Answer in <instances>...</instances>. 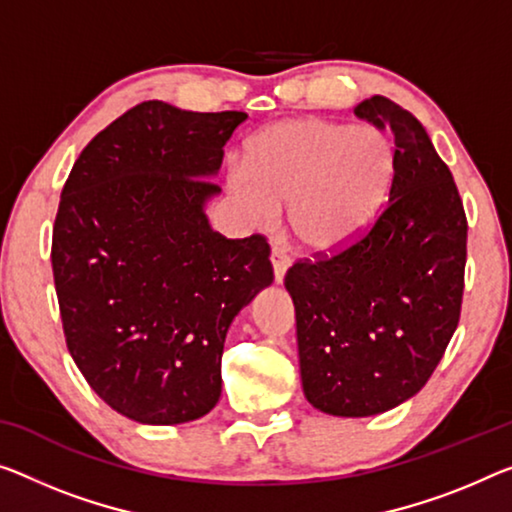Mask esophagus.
Here are the masks:
<instances>
[{
  "instance_id": "1",
  "label": "esophagus",
  "mask_w": 512,
  "mask_h": 512,
  "mask_svg": "<svg viewBox=\"0 0 512 512\" xmlns=\"http://www.w3.org/2000/svg\"><path fill=\"white\" fill-rule=\"evenodd\" d=\"M270 258H272V265H274V281L281 283L283 281V274H286L288 265H290V256H288L286 247H283L281 242H274Z\"/></svg>"
}]
</instances>
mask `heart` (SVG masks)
<instances>
[{"label": "heart", "instance_id": "obj_1", "mask_svg": "<svg viewBox=\"0 0 512 512\" xmlns=\"http://www.w3.org/2000/svg\"><path fill=\"white\" fill-rule=\"evenodd\" d=\"M391 167V146L377 132L295 119L247 141L233 190L258 215L290 208V226L306 249L336 251L371 224Z\"/></svg>", "mask_w": 512, "mask_h": 512}]
</instances>
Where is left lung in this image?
Masks as SVG:
<instances>
[{"instance_id":"obj_1","label":"left lung","mask_w":512,"mask_h":512,"mask_svg":"<svg viewBox=\"0 0 512 512\" xmlns=\"http://www.w3.org/2000/svg\"><path fill=\"white\" fill-rule=\"evenodd\" d=\"M355 116L393 135L389 199L343 249L286 272L306 400L334 416H373L412 398L458 327L467 215L451 169L416 116L384 96Z\"/></svg>"}]
</instances>
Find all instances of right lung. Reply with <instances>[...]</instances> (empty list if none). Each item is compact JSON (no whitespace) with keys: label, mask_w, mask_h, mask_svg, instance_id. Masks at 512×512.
Returning <instances> with one entry per match:
<instances>
[{"label":"right lung","mask_w":512,"mask_h":512,"mask_svg":"<svg viewBox=\"0 0 512 512\" xmlns=\"http://www.w3.org/2000/svg\"><path fill=\"white\" fill-rule=\"evenodd\" d=\"M245 121L141 102L89 141L61 190L52 272L68 352L132 421L208 414L229 325L274 281L265 235L229 240L203 215Z\"/></svg>","instance_id":"add662e5"}]
</instances>
